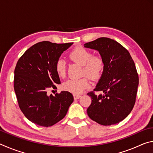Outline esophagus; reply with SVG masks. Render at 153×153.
Returning <instances> with one entry per match:
<instances>
[{
    "label": "esophagus",
    "instance_id": "obj_1",
    "mask_svg": "<svg viewBox=\"0 0 153 153\" xmlns=\"http://www.w3.org/2000/svg\"><path fill=\"white\" fill-rule=\"evenodd\" d=\"M82 96L81 95H77V94H74V99L75 100H77V99H79V98L81 97Z\"/></svg>",
    "mask_w": 153,
    "mask_h": 153
}]
</instances>
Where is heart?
I'll list each match as a JSON object with an SVG mask.
<instances>
[{
	"mask_svg": "<svg viewBox=\"0 0 153 153\" xmlns=\"http://www.w3.org/2000/svg\"><path fill=\"white\" fill-rule=\"evenodd\" d=\"M72 61L83 65V75L86 74L92 79L100 78L104 69V62L99 56H93L91 52L83 47H77L69 54ZM55 69L58 76L63 77L66 74V63L63 59L56 62ZM90 83L87 77L80 79H70L65 82L63 88L74 94H80L88 88Z\"/></svg>",
	"mask_w": 153,
	"mask_h": 153,
	"instance_id": "obj_1",
	"label": "heart"
}]
</instances>
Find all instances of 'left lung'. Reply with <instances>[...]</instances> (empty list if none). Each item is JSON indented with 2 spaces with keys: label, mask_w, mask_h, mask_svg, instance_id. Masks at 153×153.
Returning a JSON list of instances; mask_svg holds the SVG:
<instances>
[{
  "label": "left lung",
  "mask_w": 153,
  "mask_h": 153,
  "mask_svg": "<svg viewBox=\"0 0 153 153\" xmlns=\"http://www.w3.org/2000/svg\"><path fill=\"white\" fill-rule=\"evenodd\" d=\"M84 47L97 51L104 62L103 72L94 89L102 93L88 94L92 99L88 115L102 126L120 123L136 102L139 79L133 59L122 45L111 38H99L86 43Z\"/></svg>",
  "instance_id": "8db88e82"
}]
</instances>
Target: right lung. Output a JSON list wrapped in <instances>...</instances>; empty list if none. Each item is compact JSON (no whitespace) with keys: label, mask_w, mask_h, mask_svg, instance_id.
Masks as SVG:
<instances>
[{"label":"right lung","mask_w":153,"mask_h":153,"mask_svg":"<svg viewBox=\"0 0 153 153\" xmlns=\"http://www.w3.org/2000/svg\"><path fill=\"white\" fill-rule=\"evenodd\" d=\"M73 45L38 42L27 49L15 69L14 90L24 115L36 125L49 127L65 117L74 101L71 93L61 91L47 94L49 88L60 84L55 64L61 54Z\"/></svg>","instance_id":"right-lung-1"}]
</instances>
